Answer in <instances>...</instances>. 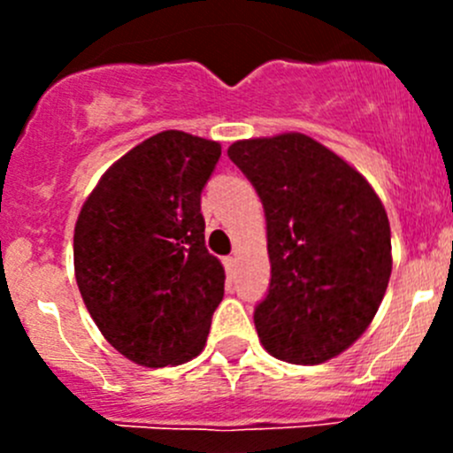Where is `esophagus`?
Wrapping results in <instances>:
<instances>
[{"label": "esophagus", "mask_w": 453, "mask_h": 453, "mask_svg": "<svg viewBox=\"0 0 453 453\" xmlns=\"http://www.w3.org/2000/svg\"><path fill=\"white\" fill-rule=\"evenodd\" d=\"M223 267H226V272L232 276V273H234V267H236L234 256H226V258H223Z\"/></svg>", "instance_id": "34e87169"}]
</instances>
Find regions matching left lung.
I'll return each mask as SVG.
<instances>
[{
    "label": "left lung",
    "instance_id": "left-lung-1",
    "mask_svg": "<svg viewBox=\"0 0 453 453\" xmlns=\"http://www.w3.org/2000/svg\"><path fill=\"white\" fill-rule=\"evenodd\" d=\"M267 219L272 282L254 311L260 344L313 366L344 353L372 322L392 272L390 223L362 173L304 134L227 149Z\"/></svg>",
    "mask_w": 453,
    "mask_h": 453
}]
</instances>
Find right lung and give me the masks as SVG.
<instances>
[{
    "mask_svg": "<svg viewBox=\"0 0 453 453\" xmlns=\"http://www.w3.org/2000/svg\"><path fill=\"white\" fill-rule=\"evenodd\" d=\"M221 144L162 131L100 177L74 227V272L104 340L146 368L197 357L226 272L205 250L201 190Z\"/></svg>",
    "mask_w": 453,
    "mask_h": 453,
    "instance_id": "add662e5",
    "label": "right lung"
}]
</instances>
